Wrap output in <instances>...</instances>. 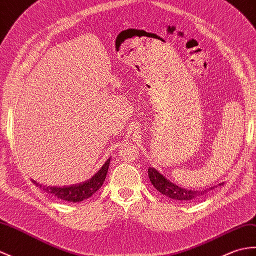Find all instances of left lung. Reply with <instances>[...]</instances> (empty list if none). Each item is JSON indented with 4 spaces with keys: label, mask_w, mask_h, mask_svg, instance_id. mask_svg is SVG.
I'll return each instance as SVG.
<instances>
[{
    "label": "left lung",
    "mask_w": 256,
    "mask_h": 256,
    "mask_svg": "<svg viewBox=\"0 0 256 256\" xmlns=\"http://www.w3.org/2000/svg\"><path fill=\"white\" fill-rule=\"evenodd\" d=\"M148 176L150 180L157 191H159L162 195L168 196V198L176 200L182 202H191L193 200H196L200 196H203L206 193H208L210 190H212L215 186L210 188L204 191H191V190L182 188L180 186H176V184L171 183L169 180L166 179L156 169L150 168L148 169ZM217 188V186H216Z\"/></svg>",
    "instance_id": "8db88e82"
}]
</instances>
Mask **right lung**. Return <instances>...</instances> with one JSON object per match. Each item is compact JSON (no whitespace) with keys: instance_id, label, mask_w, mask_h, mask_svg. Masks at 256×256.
I'll list each match as a JSON object with an SVG mask.
<instances>
[{"instance_id":"1","label":"right lung","mask_w":256,"mask_h":256,"mask_svg":"<svg viewBox=\"0 0 256 256\" xmlns=\"http://www.w3.org/2000/svg\"><path fill=\"white\" fill-rule=\"evenodd\" d=\"M109 164H110V159L106 160V164L100 168V170L96 174L92 176V179H89L80 184H75V186H62V188L61 186H41V184L36 182L34 180H32V182L41 190H44V192L54 195L58 198L77 203V202H82L89 198L101 188L106 176Z\"/></svg>"}]
</instances>
